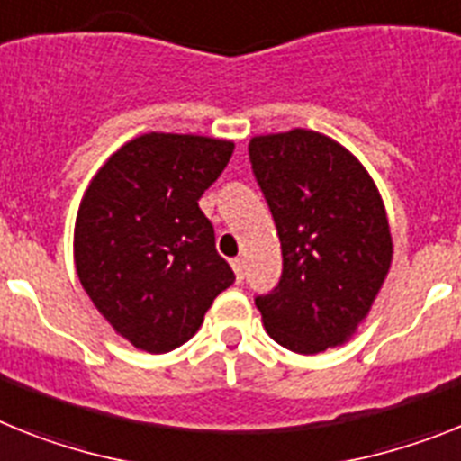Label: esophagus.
Instances as JSON below:
<instances>
[{
	"label": "esophagus",
	"mask_w": 461,
	"mask_h": 461,
	"mask_svg": "<svg viewBox=\"0 0 461 461\" xmlns=\"http://www.w3.org/2000/svg\"><path fill=\"white\" fill-rule=\"evenodd\" d=\"M231 269H234V274H237V281H239V284H241V281H243V269H246V265H243L241 258H234V260H231Z\"/></svg>",
	"instance_id": "esophagus-1"
}]
</instances>
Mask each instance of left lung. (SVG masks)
<instances>
[{"instance_id":"obj_1","label":"left lung","mask_w":461,"mask_h":461,"mask_svg":"<svg viewBox=\"0 0 461 461\" xmlns=\"http://www.w3.org/2000/svg\"><path fill=\"white\" fill-rule=\"evenodd\" d=\"M249 152L284 253L278 285L255 297L262 323L295 354L342 347L393 260L380 189L347 147L316 131L255 135Z\"/></svg>"}]
</instances>
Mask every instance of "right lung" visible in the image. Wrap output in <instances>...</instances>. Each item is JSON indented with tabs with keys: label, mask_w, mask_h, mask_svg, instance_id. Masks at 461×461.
Returning a JSON list of instances; mask_svg holds the SVG:
<instances>
[{
	"label": "right lung",
	"mask_w": 461,
	"mask_h": 461,
	"mask_svg": "<svg viewBox=\"0 0 461 461\" xmlns=\"http://www.w3.org/2000/svg\"><path fill=\"white\" fill-rule=\"evenodd\" d=\"M231 152L234 142L208 135L142 133L119 147L84 192L77 274L103 319L135 349H177L234 284L199 208Z\"/></svg>",
	"instance_id": "obj_1"
}]
</instances>
